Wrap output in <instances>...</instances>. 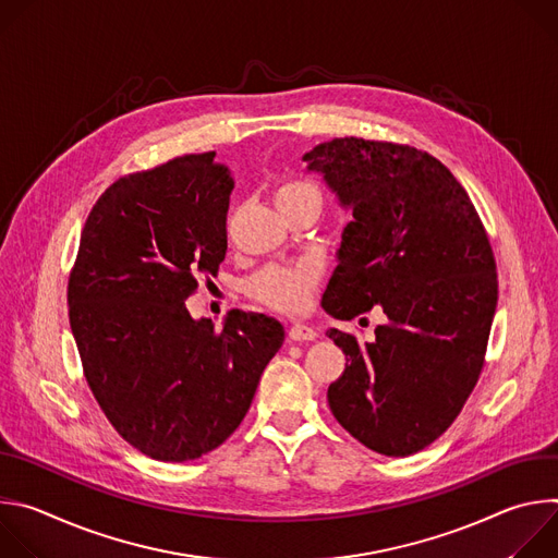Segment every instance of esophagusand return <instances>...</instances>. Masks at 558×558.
<instances>
[{"instance_id":"34e87169","label":"esophagus","mask_w":558,"mask_h":558,"mask_svg":"<svg viewBox=\"0 0 558 558\" xmlns=\"http://www.w3.org/2000/svg\"><path fill=\"white\" fill-rule=\"evenodd\" d=\"M289 338H291L293 342H311V340L317 338V331H315L313 327L304 325V323H293V325L289 327Z\"/></svg>"}]
</instances>
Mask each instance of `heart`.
Instances as JSON below:
<instances>
[{
	"label": "heart",
	"mask_w": 558,
	"mask_h": 558,
	"mask_svg": "<svg viewBox=\"0 0 558 558\" xmlns=\"http://www.w3.org/2000/svg\"><path fill=\"white\" fill-rule=\"evenodd\" d=\"M276 205L284 207L289 203L302 201V198H317L320 201V192L317 187L304 179H289L280 183L274 192ZM317 269L311 263H295L284 267H269L260 271L250 282V293L258 302L282 311V313H298L308 304L311 291L317 284Z\"/></svg>",
	"instance_id": "b5f03b06"
}]
</instances>
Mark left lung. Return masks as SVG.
I'll return each mask as SVG.
<instances>
[{
	"label": "left lung",
	"instance_id": "1",
	"mask_svg": "<svg viewBox=\"0 0 558 558\" xmlns=\"http://www.w3.org/2000/svg\"><path fill=\"white\" fill-rule=\"evenodd\" d=\"M304 161L353 209L325 311L388 317L366 344L327 331L349 362L331 413L366 448L409 457L448 430L482 375L499 295L488 233L452 172L417 147L344 136Z\"/></svg>",
	"mask_w": 558,
	"mask_h": 558
}]
</instances>
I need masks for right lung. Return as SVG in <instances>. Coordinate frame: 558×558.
Returning a JSON list of instances; mask_svg holds the SVG:
<instances>
[{"instance_id":"right-lung-1","label":"right lung","mask_w":558,"mask_h":558,"mask_svg":"<svg viewBox=\"0 0 558 558\" xmlns=\"http://www.w3.org/2000/svg\"><path fill=\"white\" fill-rule=\"evenodd\" d=\"M216 151L114 181L95 203L68 280L70 329L86 381L114 430L158 461L218 448L247 415L284 342L265 313L194 320L196 276L227 252L233 179Z\"/></svg>"}]
</instances>
